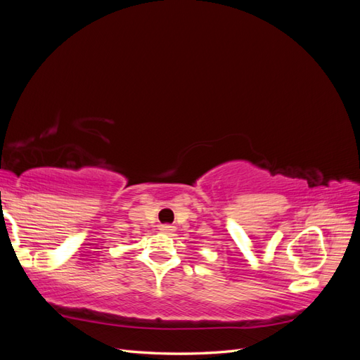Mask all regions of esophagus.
<instances>
[{"label": "esophagus", "instance_id": "1", "mask_svg": "<svg viewBox=\"0 0 360 360\" xmlns=\"http://www.w3.org/2000/svg\"><path fill=\"white\" fill-rule=\"evenodd\" d=\"M160 230L163 231V233H174V226H171V225H162L160 226Z\"/></svg>", "mask_w": 360, "mask_h": 360}]
</instances>
